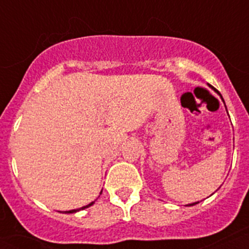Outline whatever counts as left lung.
<instances>
[{
  "label": "left lung",
  "instance_id": "left-lung-1",
  "mask_svg": "<svg viewBox=\"0 0 249 249\" xmlns=\"http://www.w3.org/2000/svg\"><path fill=\"white\" fill-rule=\"evenodd\" d=\"M199 202V201H198ZM198 202H193V204H189V206H193V205H196V204H198Z\"/></svg>",
  "mask_w": 249,
  "mask_h": 249
}]
</instances>
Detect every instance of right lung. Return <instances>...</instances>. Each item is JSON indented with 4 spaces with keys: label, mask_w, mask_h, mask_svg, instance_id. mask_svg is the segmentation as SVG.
<instances>
[{
    "label": "right lung",
    "mask_w": 249,
    "mask_h": 249,
    "mask_svg": "<svg viewBox=\"0 0 249 249\" xmlns=\"http://www.w3.org/2000/svg\"><path fill=\"white\" fill-rule=\"evenodd\" d=\"M93 204H94V201H92L91 204L86 205V206H84V207H80V209H78V210H71V211H66V213H73V212L79 211V210H84V209H86V207H89V206H91V205H93Z\"/></svg>",
    "instance_id": "1"
}]
</instances>
